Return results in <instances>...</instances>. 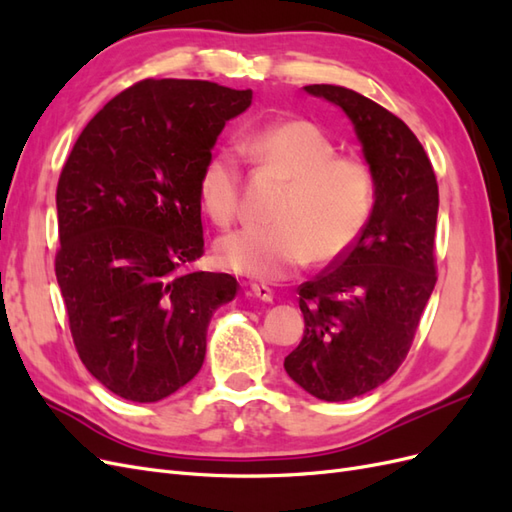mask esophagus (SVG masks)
<instances>
[{
    "label": "esophagus",
    "instance_id": "obj_1",
    "mask_svg": "<svg viewBox=\"0 0 512 512\" xmlns=\"http://www.w3.org/2000/svg\"><path fill=\"white\" fill-rule=\"evenodd\" d=\"M250 292L254 294L258 301H265V303L273 301V290L269 286H265V284H252Z\"/></svg>",
    "mask_w": 512,
    "mask_h": 512
}]
</instances>
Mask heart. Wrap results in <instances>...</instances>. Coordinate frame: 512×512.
<instances>
[{"label":"heart","instance_id":"b5f03b06","mask_svg":"<svg viewBox=\"0 0 512 512\" xmlns=\"http://www.w3.org/2000/svg\"><path fill=\"white\" fill-rule=\"evenodd\" d=\"M243 153L286 183L271 215V228L230 232L215 245V258L232 273L277 282L305 262L342 256L363 230L374 179L307 119L275 121L243 141ZM203 209L218 226L235 222L241 198L239 164L230 151H215L198 177Z\"/></svg>","mask_w":512,"mask_h":512}]
</instances>
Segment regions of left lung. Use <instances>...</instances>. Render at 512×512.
<instances>
[{
  "label": "left lung",
  "instance_id": "1",
  "mask_svg": "<svg viewBox=\"0 0 512 512\" xmlns=\"http://www.w3.org/2000/svg\"><path fill=\"white\" fill-rule=\"evenodd\" d=\"M303 89L346 113L374 179L359 239L299 286L305 331L284 359L286 374L309 395L346 401L389 380L412 346L438 280V181L414 132L386 108L346 87Z\"/></svg>",
  "mask_w": 512,
  "mask_h": 512
}]
</instances>
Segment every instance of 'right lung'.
<instances>
[{"label": "right lung", "instance_id": "1", "mask_svg": "<svg viewBox=\"0 0 512 512\" xmlns=\"http://www.w3.org/2000/svg\"><path fill=\"white\" fill-rule=\"evenodd\" d=\"M252 89L141 81L91 119L57 183L55 275L76 352L115 395L151 404L203 367L207 327L235 299L203 256L198 177Z\"/></svg>", "mask_w": 512, "mask_h": 512}]
</instances>
